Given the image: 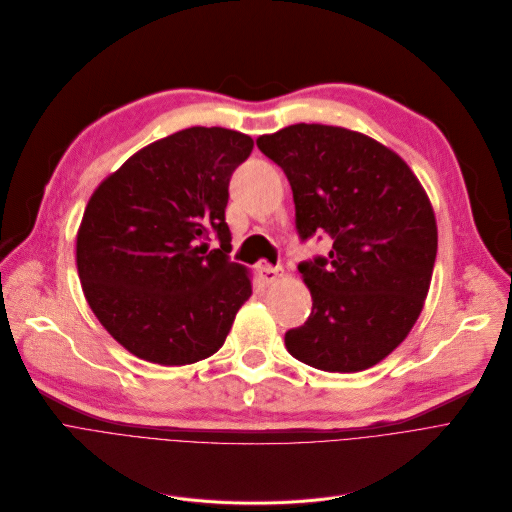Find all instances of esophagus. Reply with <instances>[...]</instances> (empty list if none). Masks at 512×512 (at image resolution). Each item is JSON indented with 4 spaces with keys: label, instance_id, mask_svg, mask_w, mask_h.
<instances>
[{
    "label": "esophagus",
    "instance_id": "1",
    "mask_svg": "<svg viewBox=\"0 0 512 512\" xmlns=\"http://www.w3.org/2000/svg\"><path fill=\"white\" fill-rule=\"evenodd\" d=\"M257 276L263 286H271L278 278H282V267H271L267 263L257 265Z\"/></svg>",
    "mask_w": 512,
    "mask_h": 512
}]
</instances>
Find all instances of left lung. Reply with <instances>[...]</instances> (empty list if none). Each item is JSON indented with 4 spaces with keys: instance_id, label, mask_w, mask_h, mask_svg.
Here are the masks:
<instances>
[{
    "instance_id": "8db88e82",
    "label": "left lung",
    "mask_w": 512,
    "mask_h": 512,
    "mask_svg": "<svg viewBox=\"0 0 512 512\" xmlns=\"http://www.w3.org/2000/svg\"><path fill=\"white\" fill-rule=\"evenodd\" d=\"M257 146L288 177L300 241L325 232L333 243L298 263L313 311L286 331V348L319 370H366L422 313L438 247L428 195L395 152L358 131L298 123Z\"/></svg>"
}]
</instances>
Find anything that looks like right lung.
I'll return each instance as SVG.
<instances>
[{
	"label": "right lung",
	"instance_id": "add662e5",
	"mask_svg": "<svg viewBox=\"0 0 512 512\" xmlns=\"http://www.w3.org/2000/svg\"><path fill=\"white\" fill-rule=\"evenodd\" d=\"M251 152L245 133L189 127L135 152L92 193L76 243L80 282L102 327L138 358L183 366L216 354L249 300L224 212Z\"/></svg>",
	"mask_w": 512,
	"mask_h": 512
}]
</instances>
